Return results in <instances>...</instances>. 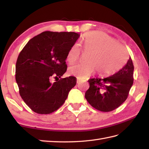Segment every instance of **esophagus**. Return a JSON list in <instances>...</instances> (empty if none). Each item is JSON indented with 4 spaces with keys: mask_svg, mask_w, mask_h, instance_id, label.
<instances>
[{
    "mask_svg": "<svg viewBox=\"0 0 149 149\" xmlns=\"http://www.w3.org/2000/svg\"><path fill=\"white\" fill-rule=\"evenodd\" d=\"M77 83L79 84V83H81V81L80 80V79H77Z\"/></svg>",
    "mask_w": 149,
    "mask_h": 149,
    "instance_id": "1",
    "label": "esophagus"
}]
</instances>
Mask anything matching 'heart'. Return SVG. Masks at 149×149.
<instances>
[{"label":"heart","instance_id":"obj_1","mask_svg":"<svg viewBox=\"0 0 149 149\" xmlns=\"http://www.w3.org/2000/svg\"><path fill=\"white\" fill-rule=\"evenodd\" d=\"M83 51L89 52L86 63H79L69 69L70 74L80 79L90 75L95 70L98 74H113L125 64L128 59L127 50L114 40L103 33L91 32L84 34L81 40ZM81 50L74 44L67 53L66 60L73 64L79 59Z\"/></svg>","mask_w":149,"mask_h":149}]
</instances>
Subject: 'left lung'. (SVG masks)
<instances>
[{"mask_svg":"<svg viewBox=\"0 0 149 149\" xmlns=\"http://www.w3.org/2000/svg\"><path fill=\"white\" fill-rule=\"evenodd\" d=\"M134 65L130 57L126 65L108 77L90 79V88L85 98L95 109L109 112L116 109L127 99L133 84Z\"/></svg>","mask_w":149,"mask_h":149,"instance_id":"obj_1","label":"left lung"}]
</instances>
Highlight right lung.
<instances>
[{
  "instance_id": "right-lung-1",
  "label": "right lung",
  "mask_w": 149,
  "mask_h": 149,
  "mask_svg": "<svg viewBox=\"0 0 149 149\" xmlns=\"http://www.w3.org/2000/svg\"><path fill=\"white\" fill-rule=\"evenodd\" d=\"M79 37L74 32L45 31L31 38L19 54L16 81L22 99L34 112L47 115L58 109L76 84L75 77H61L67 69L68 50ZM52 78L58 80L52 83Z\"/></svg>"
}]
</instances>
